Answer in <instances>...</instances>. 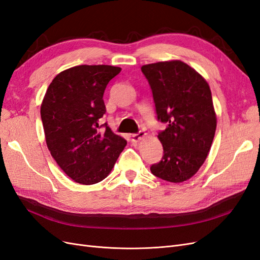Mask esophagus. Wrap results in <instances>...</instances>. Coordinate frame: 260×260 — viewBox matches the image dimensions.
<instances>
[{"label": "esophagus", "instance_id": "34e87169", "mask_svg": "<svg viewBox=\"0 0 260 260\" xmlns=\"http://www.w3.org/2000/svg\"><path fill=\"white\" fill-rule=\"evenodd\" d=\"M146 133H144L143 131H140L137 135H132L131 136V141L132 142H140L141 140H142L145 137Z\"/></svg>", "mask_w": 260, "mask_h": 260}]
</instances>
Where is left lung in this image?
Returning a JSON list of instances; mask_svg holds the SVG:
<instances>
[{
	"instance_id": "obj_1",
	"label": "left lung",
	"mask_w": 260,
	"mask_h": 260,
	"mask_svg": "<svg viewBox=\"0 0 260 260\" xmlns=\"http://www.w3.org/2000/svg\"><path fill=\"white\" fill-rule=\"evenodd\" d=\"M158 120L167 124L157 138L164 155L152 174L172 183L191 179L206 160L217 116L207 81L194 68L174 59L143 65Z\"/></svg>"
}]
</instances>
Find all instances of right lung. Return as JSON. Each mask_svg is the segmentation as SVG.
I'll return each instance as SVG.
<instances>
[{
    "label": "right lung",
    "instance_id": "obj_1",
    "mask_svg": "<svg viewBox=\"0 0 260 260\" xmlns=\"http://www.w3.org/2000/svg\"><path fill=\"white\" fill-rule=\"evenodd\" d=\"M121 72L108 65H80L52 80L41 104L46 145L60 169L75 182L91 185L104 180L127 145L109 129L101 132L106 112V85Z\"/></svg>",
    "mask_w": 260,
    "mask_h": 260
}]
</instances>
